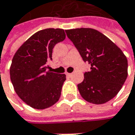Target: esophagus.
<instances>
[{"label": "esophagus", "instance_id": "esophagus-1", "mask_svg": "<svg viewBox=\"0 0 135 135\" xmlns=\"http://www.w3.org/2000/svg\"><path fill=\"white\" fill-rule=\"evenodd\" d=\"M65 74L68 76H70L72 75V74H71V73H68V72H66V73H65Z\"/></svg>", "mask_w": 135, "mask_h": 135}]
</instances>
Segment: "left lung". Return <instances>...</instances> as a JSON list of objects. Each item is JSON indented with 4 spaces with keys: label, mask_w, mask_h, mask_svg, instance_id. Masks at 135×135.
<instances>
[{
    "label": "left lung",
    "mask_w": 135,
    "mask_h": 135,
    "mask_svg": "<svg viewBox=\"0 0 135 135\" xmlns=\"http://www.w3.org/2000/svg\"><path fill=\"white\" fill-rule=\"evenodd\" d=\"M66 34L91 70L84 74L77 85L86 101L101 104L113 98L122 89L128 76L126 56L104 34L92 28L66 30Z\"/></svg>",
    "instance_id": "8db88e82"
}]
</instances>
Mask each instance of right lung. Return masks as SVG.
<instances>
[{"label": "right lung", "instance_id": "right-lung-1", "mask_svg": "<svg viewBox=\"0 0 135 135\" xmlns=\"http://www.w3.org/2000/svg\"><path fill=\"white\" fill-rule=\"evenodd\" d=\"M63 29L46 28L29 37L16 51L9 69L10 80L18 96L37 110L52 106L59 101L65 74L47 70L52 49L65 39Z\"/></svg>", "mask_w": 135, "mask_h": 135}]
</instances>
